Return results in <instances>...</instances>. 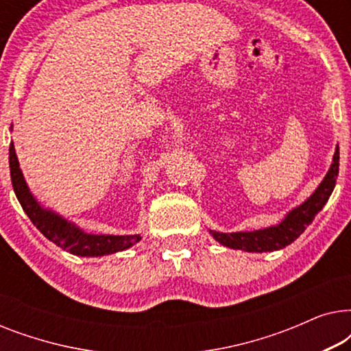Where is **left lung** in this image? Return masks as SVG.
<instances>
[{
  "instance_id": "left-lung-1",
  "label": "left lung",
  "mask_w": 351,
  "mask_h": 351,
  "mask_svg": "<svg viewBox=\"0 0 351 351\" xmlns=\"http://www.w3.org/2000/svg\"><path fill=\"white\" fill-rule=\"evenodd\" d=\"M339 176V145L335 147V153L330 162V167L321 184L316 190L306 198L304 203L292 208L285 215L280 223L271 225V227L252 230V232H234V233H222L209 230L215 241L222 246L230 249H239L246 252H273L289 246L294 243L305 228L313 222L315 215L324 208L328 203L329 196L332 195L335 180Z\"/></svg>"
}]
</instances>
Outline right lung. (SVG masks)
I'll list each match as a JSON object with an SVG mask.
<instances>
[{"label":"right lung","instance_id":"obj_1","mask_svg":"<svg viewBox=\"0 0 351 351\" xmlns=\"http://www.w3.org/2000/svg\"><path fill=\"white\" fill-rule=\"evenodd\" d=\"M12 131V124H11ZM9 167H11L12 189L22 209L25 210L33 225L45 237L64 251L80 257H102L108 254L126 251L142 239L141 234H94L84 232L78 225L70 222L60 214L45 208L28 189L25 177L19 165L16 148L9 145Z\"/></svg>","mask_w":351,"mask_h":351}]
</instances>
